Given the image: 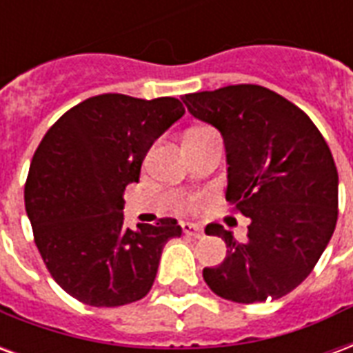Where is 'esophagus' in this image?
<instances>
[{
    "mask_svg": "<svg viewBox=\"0 0 353 353\" xmlns=\"http://www.w3.org/2000/svg\"><path fill=\"white\" fill-rule=\"evenodd\" d=\"M183 232L187 236L192 238H202L204 236V229L200 225H194V223H183Z\"/></svg>",
    "mask_w": 353,
    "mask_h": 353,
    "instance_id": "esophagus-1",
    "label": "esophagus"
}]
</instances>
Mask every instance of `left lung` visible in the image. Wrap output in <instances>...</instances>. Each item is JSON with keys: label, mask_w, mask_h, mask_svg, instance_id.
Returning <instances> with one entry per match:
<instances>
[{"label": "left lung", "mask_w": 353, "mask_h": 353, "mask_svg": "<svg viewBox=\"0 0 353 353\" xmlns=\"http://www.w3.org/2000/svg\"><path fill=\"white\" fill-rule=\"evenodd\" d=\"M183 103L221 132L229 185L225 199L250 217L236 240L219 223L227 257L204 268L210 289L232 303L280 299L306 280L333 236L339 217V174L310 117L259 85L185 94Z\"/></svg>", "instance_id": "obj_1"}]
</instances>
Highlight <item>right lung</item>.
Segmentation results:
<instances>
[{"instance_id": "obj_1", "label": "right lung", "mask_w": 353, "mask_h": 353, "mask_svg": "<svg viewBox=\"0 0 353 353\" xmlns=\"http://www.w3.org/2000/svg\"><path fill=\"white\" fill-rule=\"evenodd\" d=\"M177 98L100 94L52 124L35 151L24 202L37 250L65 293L88 306H123L149 293L176 219L124 227L126 185L154 139L179 121Z\"/></svg>"}]
</instances>
